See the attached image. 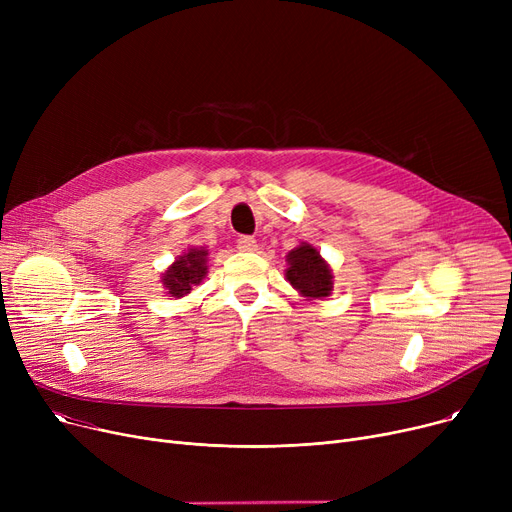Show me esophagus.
Instances as JSON below:
<instances>
[{"label": "esophagus", "mask_w": 512, "mask_h": 512, "mask_svg": "<svg viewBox=\"0 0 512 512\" xmlns=\"http://www.w3.org/2000/svg\"><path fill=\"white\" fill-rule=\"evenodd\" d=\"M236 247H238V251H242V253H255V251H257V240L251 238V236H240Z\"/></svg>", "instance_id": "obj_1"}]
</instances>
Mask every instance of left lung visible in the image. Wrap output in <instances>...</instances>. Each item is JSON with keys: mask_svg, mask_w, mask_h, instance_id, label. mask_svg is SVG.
Returning <instances> with one entry per match:
<instances>
[{"mask_svg": "<svg viewBox=\"0 0 512 512\" xmlns=\"http://www.w3.org/2000/svg\"><path fill=\"white\" fill-rule=\"evenodd\" d=\"M286 280L297 290L305 301L328 299L334 290V274L330 263L321 257L317 247L309 242L288 251L286 255Z\"/></svg>", "mask_w": 512, "mask_h": 512, "instance_id": "obj_1", "label": "left lung"}]
</instances>
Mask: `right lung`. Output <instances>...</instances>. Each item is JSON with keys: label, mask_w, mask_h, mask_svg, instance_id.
<instances>
[{"label": "right lung", "mask_w": 512, "mask_h": 512, "mask_svg": "<svg viewBox=\"0 0 512 512\" xmlns=\"http://www.w3.org/2000/svg\"><path fill=\"white\" fill-rule=\"evenodd\" d=\"M209 270V251L205 247H188L176 261L161 274V284L174 299H182L191 292Z\"/></svg>", "instance_id": "obj_1"}]
</instances>
